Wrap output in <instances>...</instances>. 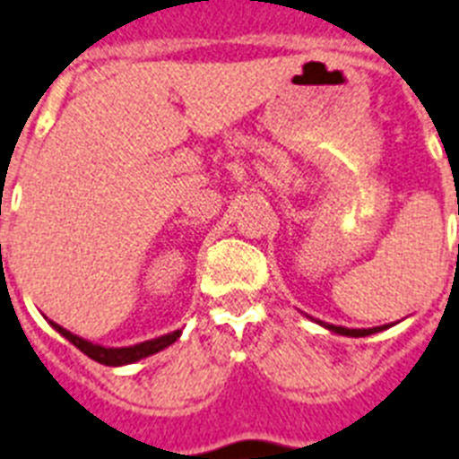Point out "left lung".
Segmentation results:
<instances>
[{"label":"left lung","mask_w":459,"mask_h":459,"mask_svg":"<svg viewBox=\"0 0 459 459\" xmlns=\"http://www.w3.org/2000/svg\"><path fill=\"white\" fill-rule=\"evenodd\" d=\"M316 324L324 325L325 331L338 333V335H347V338H366V335L380 333L392 325V324H387V325H375V328H347V325H333V324H325V321H316Z\"/></svg>","instance_id":"obj_1"}]
</instances>
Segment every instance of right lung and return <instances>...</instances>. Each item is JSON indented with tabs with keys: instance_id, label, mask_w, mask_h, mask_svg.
I'll list each match as a JSON object with an SVG mask.
<instances>
[{
	"instance_id": "obj_1",
	"label": "right lung",
	"mask_w": 459,
	"mask_h": 459,
	"mask_svg": "<svg viewBox=\"0 0 459 459\" xmlns=\"http://www.w3.org/2000/svg\"><path fill=\"white\" fill-rule=\"evenodd\" d=\"M51 325L56 328V331L63 335L65 340H70L77 350H82L89 359H93V361L102 363V366H126V363H135L140 361V359L145 357H152V354H157V351L166 350L169 344L176 342L178 338H180V333L183 331H173V333H166V335H161V338H154V340H145V342H138V344H131V347H102V344H93L91 340H84L79 338V335H74V333H70L67 328H63V325L53 324Z\"/></svg>"
}]
</instances>
